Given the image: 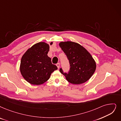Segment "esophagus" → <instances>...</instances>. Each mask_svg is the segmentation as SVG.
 Segmentation results:
<instances>
[{"label":"esophagus","instance_id":"1","mask_svg":"<svg viewBox=\"0 0 121 121\" xmlns=\"http://www.w3.org/2000/svg\"><path fill=\"white\" fill-rule=\"evenodd\" d=\"M56 65L57 66V68H58V69H59V68H60V64H59V63H57V64Z\"/></svg>","mask_w":121,"mask_h":121}]
</instances>
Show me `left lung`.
I'll return each mask as SVG.
<instances>
[{
	"mask_svg": "<svg viewBox=\"0 0 121 121\" xmlns=\"http://www.w3.org/2000/svg\"><path fill=\"white\" fill-rule=\"evenodd\" d=\"M59 46L68 58L70 70L68 73L60 71L69 82L81 84L88 80L96 70V64L93 57L83 46L78 43L71 42H61Z\"/></svg>",
	"mask_w": 121,
	"mask_h": 121,
	"instance_id": "1",
	"label": "left lung"
}]
</instances>
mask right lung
Here are the masks:
<instances>
[{
    "mask_svg": "<svg viewBox=\"0 0 121 121\" xmlns=\"http://www.w3.org/2000/svg\"><path fill=\"white\" fill-rule=\"evenodd\" d=\"M52 42L50 43V45ZM50 46L45 42H39L28 49L22 58L20 72L28 82L33 85H41L49 80L52 72L57 69L52 63L47 54Z\"/></svg>",
    "mask_w": 121,
    "mask_h": 121,
    "instance_id": "add662e5",
    "label": "right lung"
}]
</instances>
